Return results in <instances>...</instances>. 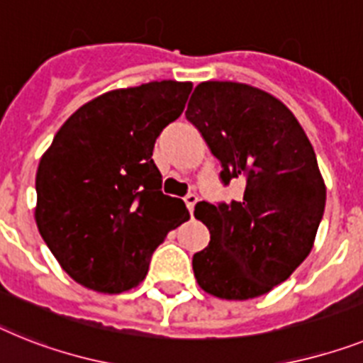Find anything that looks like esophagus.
Instances as JSON below:
<instances>
[{"instance_id": "obj_1", "label": "esophagus", "mask_w": 363, "mask_h": 363, "mask_svg": "<svg viewBox=\"0 0 363 363\" xmlns=\"http://www.w3.org/2000/svg\"><path fill=\"white\" fill-rule=\"evenodd\" d=\"M184 203H186L188 206V212H194V208H196V203H197V196H194V194H188L186 197H184Z\"/></svg>"}]
</instances>
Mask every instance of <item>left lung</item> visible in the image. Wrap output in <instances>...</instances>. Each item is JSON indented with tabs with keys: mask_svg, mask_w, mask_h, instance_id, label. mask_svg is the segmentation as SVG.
Listing matches in <instances>:
<instances>
[{
	"mask_svg": "<svg viewBox=\"0 0 363 363\" xmlns=\"http://www.w3.org/2000/svg\"><path fill=\"white\" fill-rule=\"evenodd\" d=\"M186 120L221 164L219 181L243 182L240 201L196 205L210 243L194 255V275L219 299L267 294L308 257L325 212L327 190L308 136L277 97L230 81L197 84Z\"/></svg>",
	"mask_w": 363,
	"mask_h": 363,
	"instance_id": "8db88e82",
	"label": "left lung"
}]
</instances>
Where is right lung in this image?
<instances>
[{
  "instance_id": "obj_1",
  "label": "right lung",
  "mask_w": 363,
  "mask_h": 363,
  "mask_svg": "<svg viewBox=\"0 0 363 363\" xmlns=\"http://www.w3.org/2000/svg\"><path fill=\"white\" fill-rule=\"evenodd\" d=\"M191 83L155 81L112 90L69 116L36 172L35 218L53 257L75 282L121 294L190 214L162 194L153 147L184 111Z\"/></svg>"
}]
</instances>
